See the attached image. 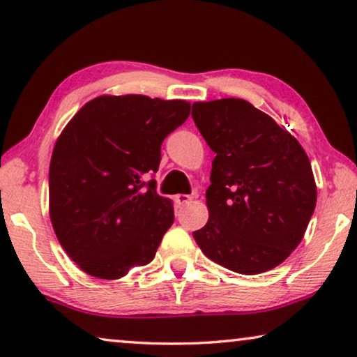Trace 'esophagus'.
<instances>
[{
  "label": "esophagus",
  "instance_id": "obj_1",
  "mask_svg": "<svg viewBox=\"0 0 357 357\" xmlns=\"http://www.w3.org/2000/svg\"><path fill=\"white\" fill-rule=\"evenodd\" d=\"M193 197H190V195H175V202H177V204H180V206H183V204H188L190 202H192Z\"/></svg>",
  "mask_w": 357,
  "mask_h": 357
}]
</instances>
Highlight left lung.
Returning a JSON list of instances; mask_svg holds the SVG:
<instances>
[{
	"label": "left lung",
	"mask_w": 357,
	"mask_h": 357,
	"mask_svg": "<svg viewBox=\"0 0 357 357\" xmlns=\"http://www.w3.org/2000/svg\"><path fill=\"white\" fill-rule=\"evenodd\" d=\"M192 116L216 153L206 190L209 218L193 232L218 265L258 275L299 245L317 185L305 151L284 126L243 99L195 102Z\"/></svg>",
	"instance_id": "obj_1"
}]
</instances>
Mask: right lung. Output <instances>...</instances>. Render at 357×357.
Wrapping results in <instances>:
<instances>
[{
	"label": "right lung",
	"instance_id": "1",
	"mask_svg": "<svg viewBox=\"0 0 357 357\" xmlns=\"http://www.w3.org/2000/svg\"><path fill=\"white\" fill-rule=\"evenodd\" d=\"M190 109L187 100L105 94L82 105L58 136L48 211L58 242L87 275L120 280L154 258L174 204L146 180Z\"/></svg>",
	"mask_w": 357,
	"mask_h": 357
}]
</instances>
